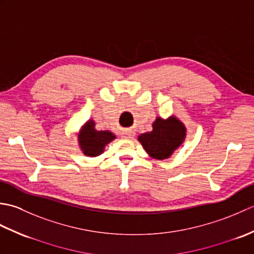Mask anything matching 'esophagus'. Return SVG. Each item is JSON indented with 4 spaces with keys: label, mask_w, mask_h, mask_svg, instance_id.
<instances>
[{
    "label": "esophagus",
    "mask_w": 254,
    "mask_h": 254,
    "mask_svg": "<svg viewBox=\"0 0 254 254\" xmlns=\"http://www.w3.org/2000/svg\"><path fill=\"white\" fill-rule=\"evenodd\" d=\"M135 135V132L132 131V130H127L124 132V137H128V138H132Z\"/></svg>",
    "instance_id": "1"
}]
</instances>
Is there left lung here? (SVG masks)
<instances>
[{
    "mask_svg": "<svg viewBox=\"0 0 254 254\" xmlns=\"http://www.w3.org/2000/svg\"><path fill=\"white\" fill-rule=\"evenodd\" d=\"M153 130L137 136L150 157L157 160L170 158L187 137V127L179 118L171 115L168 118L157 117L152 124Z\"/></svg>",
    "mask_w": 254,
    "mask_h": 254,
    "instance_id": "8db88e82",
    "label": "left lung"
}]
</instances>
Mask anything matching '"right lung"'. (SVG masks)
Instances as JSON below:
<instances>
[{
	"label": "right lung",
	"instance_id": "right-lung-1",
	"mask_svg": "<svg viewBox=\"0 0 254 254\" xmlns=\"http://www.w3.org/2000/svg\"><path fill=\"white\" fill-rule=\"evenodd\" d=\"M93 119L86 121L77 133V142L80 152L87 157H97L105 152L106 146L116 138L112 132L96 130Z\"/></svg>",
	"mask_w": 254,
	"mask_h": 254
}]
</instances>
